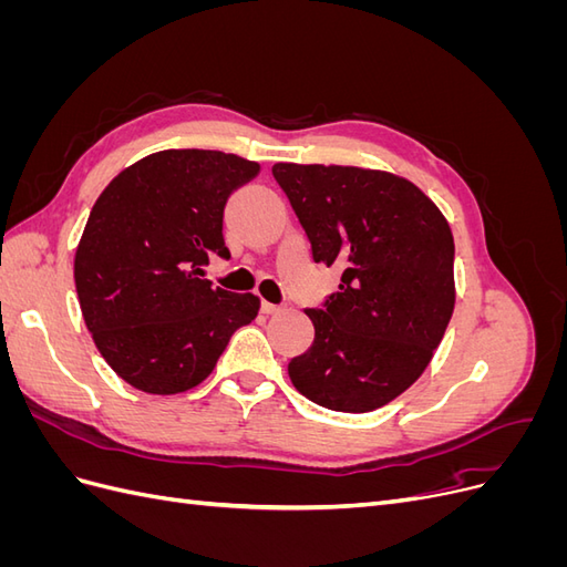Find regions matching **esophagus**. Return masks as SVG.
Instances as JSON below:
<instances>
[{
	"instance_id": "obj_1",
	"label": "esophagus",
	"mask_w": 567,
	"mask_h": 567,
	"mask_svg": "<svg viewBox=\"0 0 567 567\" xmlns=\"http://www.w3.org/2000/svg\"><path fill=\"white\" fill-rule=\"evenodd\" d=\"M262 312L265 315H277V312H281V305H274V302L262 300Z\"/></svg>"
}]
</instances>
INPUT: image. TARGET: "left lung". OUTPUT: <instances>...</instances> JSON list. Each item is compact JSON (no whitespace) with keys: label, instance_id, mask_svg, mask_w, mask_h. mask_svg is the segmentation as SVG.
I'll return each instance as SVG.
<instances>
[{"label":"left lung","instance_id":"1","mask_svg":"<svg viewBox=\"0 0 567 567\" xmlns=\"http://www.w3.org/2000/svg\"><path fill=\"white\" fill-rule=\"evenodd\" d=\"M310 236L315 262L346 267L323 310H305L315 342L290 359L307 400L364 414L416 383L454 312V236L421 188L354 165L271 167Z\"/></svg>","mask_w":567,"mask_h":567}]
</instances>
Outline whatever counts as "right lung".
Listing matches in <instances>:
<instances>
[{
    "mask_svg": "<svg viewBox=\"0 0 567 567\" xmlns=\"http://www.w3.org/2000/svg\"><path fill=\"white\" fill-rule=\"evenodd\" d=\"M260 165L234 153L167 148L101 192L75 250V288L101 357L132 388L177 394L213 373L260 298L203 279L227 257L221 217Z\"/></svg>",
    "mask_w": 567,
    "mask_h": 567,
    "instance_id": "add662e5",
    "label": "right lung"
}]
</instances>
